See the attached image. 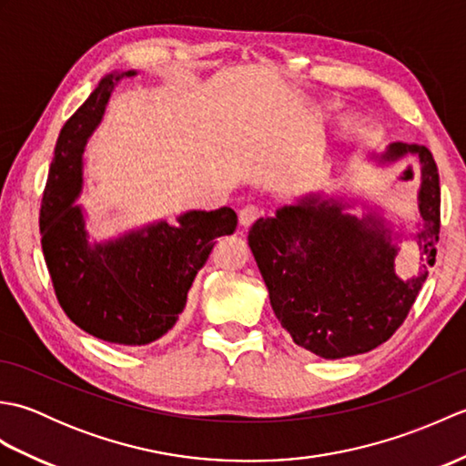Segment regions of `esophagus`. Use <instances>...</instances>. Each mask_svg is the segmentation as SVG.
<instances>
[{
	"instance_id": "obj_1",
	"label": "esophagus",
	"mask_w": 466,
	"mask_h": 466,
	"mask_svg": "<svg viewBox=\"0 0 466 466\" xmlns=\"http://www.w3.org/2000/svg\"><path fill=\"white\" fill-rule=\"evenodd\" d=\"M260 216H262V210H260L258 206H254V204L244 206L242 210H240V214H238L240 226H242V228H248V226H252L256 220H258Z\"/></svg>"
}]
</instances>
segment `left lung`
Segmentation results:
<instances>
[{"instance_id":"obj_1","label":"left lung","mask_w":466,"mask_h":466,"mask_svg":"<svg viewBox=\"0 0 466 466\" xmlns=\"http://www.w3.org/2000/svg\"><path fill=\"white\" fill-rule=\"evenodd\" d=\"M414 156L420 166L417 232L394 228L376 208L362 218L349 212L356 200L306 194L274 216L258 218L248 244L270 304L292 340L322 359L369 352L386 342L407 319L434 264L441 230V182L429 147L392 142L370 154L376 166ZM417 239L423 264L417 277L398 279V244Z\"/></svg>"}]
</instances>
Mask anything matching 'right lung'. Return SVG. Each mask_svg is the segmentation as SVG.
Masks as SVG:
<instances>
[{
    "mask_svg": "<svg viewBox=\"0 0 466 466\" xmlns=\"http://www.w3.org/2000/svg\"><path fill=\"white\" fill-rule=\"evenodd\" d=\"M137 72H112L59 132L39 210L42 250L54 290L76 326L96 339L150 344L172 329L187 290L206 264L216 238L232 234V208L187 210L167 220L134 228L116 238L94 240L86 210L76 204L84 190V150L100 126L112 92Z\"/></svg>",
    "mask_w": 466,
    "mask_h": 466,
    "instance_id": "1",
    "label": "right lung"
}]
</instances>
